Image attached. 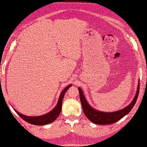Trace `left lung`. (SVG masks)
<instances>
[{"label":"left lung","instance_id":"left-lung-1","mask_svg":"<svg viewBox=\"0 0 147 147\" xmlns=\"http://www.w3.org/2000/svg\"><path fill=\"white\" fill-rule=\"evenodd\" d=\"M78 91H79L80 102L81 104H82L83 111H84V114L88 119L95 124L108 125L117 122L130 112L131 109L135 106V103L137 102L138 96H139V83H138L136 94H135L133 101L128 106H127L125 108L120 109V110L113 111V112H104V111H101L93 108L88 104V102H87L86 99L85 98L82 89L80 88H78Z\"/></svg>","mask_w":147,"mask_h":147}]
</instances>
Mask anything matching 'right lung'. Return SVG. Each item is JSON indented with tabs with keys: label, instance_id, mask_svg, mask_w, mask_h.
<instances>
[{
	"label": "right lung",
	"instance_id": "obj_1",
	"mask_svg": "<svg viewBox=\"0 0 147 147\" xmlns=\"http://www.w3.org/2000/svg\"><path fill=\"white\" fill-rule=\"evenodd\" d=\"M71 86L72 84H69L65 88L64 90L61 92L56 106L51 111H49L47 113H45L44 115L39 116H27L22 114L15 109L14 110L20 116V117L22 118L26 121L29 123L36 125H45L51 123L53 122L58 117L59 115L60 114L61 109H62V102L63 98H64L65 94Z\"/></svg>",
	"mask_w": 147,
	"mask_h": 147
}]
</instances>
